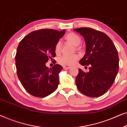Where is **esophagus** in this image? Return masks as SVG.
I'll use <instances>...</instances> for the list:
<instances>
[{
	"instance_id": "34e87169",
	"label": "esophagus",
	"mask_w": 127,
	"mask_h": 127,
	"mask_svg": "<svg viewBox=\"0 0 127 127\" xmlns=\"http://www.w3.org/2000/svg\"><path fill=\"white\" fill-rule=\"evenodd\" d=\"M63 67L64 69H69L71 67V66L69 65H64Z\"/></svg>"
}]
</instances>
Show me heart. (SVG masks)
Instances as JSON below:
<instances>
[{"mask_svg": "<svg viewBox=\"0 0 127 127\" xmlns=\"http://www.w3.org/2000/svg\"><path fill=\"white\" fill-rule=\"evenodd\" d=\"M66 40L70 42L74 46H78L81 43V38L75 33L70 32L65 36ZM62 45L60 41H57L54 47V51L56 55H59L61 53ZM79 60V57L77 55H63L59 59L58 61L61 64L64 65H71L75 64Z\"/></svg>", "mask_w": 127, "mask_h": 127, "instance_id": "heart-1", "label": "heart"}]
</instances>
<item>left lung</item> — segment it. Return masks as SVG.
<instances>
[{"label": "left lung", "mask_w": 127, "mask_h": 127, "mask_svg": "<svg viewBox=\"0 0 127 127\" xmlns=\"http://www.w3.org/2000/svg\"><path fill=\"white\" fill-rule=\"evenodd\" d=\"M73 30L83 36L86 43V54L80 64L86 67L90 66L89 72L79 69L76 78L77 89L87 96H101L111 87L117 76L119 67L117 50L105 33L87 27Z\"/></svg>", "instance_id": "1"}]
</instances>
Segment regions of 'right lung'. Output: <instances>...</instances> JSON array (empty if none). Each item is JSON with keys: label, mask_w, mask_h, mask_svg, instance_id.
I'll use <instances>...</instances> for the list:
<instances>
[{"label": "right lung", "mask_w": 127, "mask_h": 127, "mask_svg": "<svg viewBox=\"0 0 127 127\" xmlns=\"http://www.w3.org/2000/svg\"><path fill=\"white\" fill-rule=\"evenodd\" d=\"M65 32V29H39L29 33L19 43L15 55L17 76L25 90L33 96L46 97L58 87V74L63 67L55 64L48 68L46 63L49 59L55 62L53 59L56 55L55 45Z\"/></svg>", "instance_id": "add662e5"}]
</instances>
